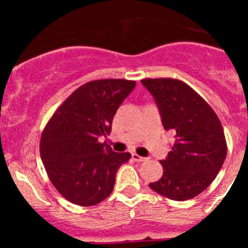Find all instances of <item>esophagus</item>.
I'll list each match as a JSON object with an SVG mask.
<instances>
[{
	"label": "esophagus",
	"instance_id": "esophagus-1",
	"mask_svg": "<svg viewBox=\"0 0 248 248\" xmlns=\"http://www.w3.org/2000/svg\"><path fill=\"white\" fill-rule=\"evenodd\" d=\"M132 158H133V161L136 162H145L147 159L146 157H141L137 154H132Z\"/></svg>",
	"mask_w": 248,
	"mask_h": 248
}]
</instances>
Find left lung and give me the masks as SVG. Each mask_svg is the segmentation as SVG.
I'll use <instances>...</instances> for the list:
<instances>
[{
  "instance_id": "1",
  "label": "left lung",
  "mask_w": 248,
  "mask_h": 248,
  "mask_svg": "<svg viewBox=\"0 0 248 248\" xmlns=\"http://www.w3.org/2000/svg\"><path fill=\"white\" fill-rule=\"evenodd\" d=\"M156 101L166 131L175 142L163 175L150 188L171 201L184 202L202 193L221 170L227 156L223 127L216 112L192 87L170 78L142 79Z\"/></svg>"
}]
</instances>
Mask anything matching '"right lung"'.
Wrapping results in <instances>:
<instances>
[{
	"instance_id": "1",
	"label": "right lung",
	"mask_w": 248,
	"mask_h": 248,
	"mask_svg": "<svg viewBox=\"0 0 248 248\" xmlns=\"http://www.w3.org/2000/svg\"><path fill=\"white\" fill-rule=\"evenodd\" d=\"M124 79L93 80L77 89L54 112L41 137L39 152L50 181L62 197L80 206L108 198L128 152H114L109 136L117 109L136 87Z\"/></svg>"
}]
</instances>
